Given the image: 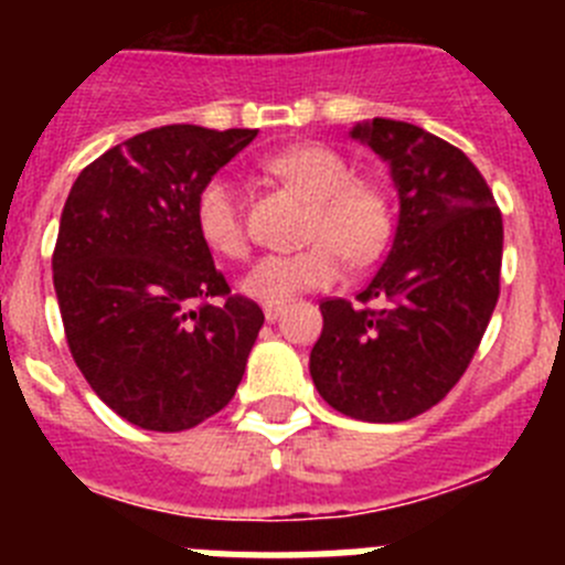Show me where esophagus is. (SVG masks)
Wrapping results in <instances>:
<instances>
[{"label":"esophagus","instance_id":"esophagus-1","mask_svg":"<svg viewBox=\"0 0 565 565\" xmlns=\"http://www.w3.org/2000/svg\"><path fill=\"white\" fill-rule=\"evenodd\" d=\"M263 313H266L268 322H274V319H279V313H282V302H268V306L263 308Z\"/></svg>","mask_w":565,"mask_h":565}]
</instances>
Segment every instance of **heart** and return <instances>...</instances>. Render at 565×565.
Returning <instances> with one entry per match:
<instances>
[{"label": "heart", "mask_w": 565, "mask_h": 565, "mask_svg": "<svg viewBox=\"0 0 565 565\" xmlns=\"http://www.w3.org/2000/svg\"><path fill=\"white\" fill-rule=\"evenodd\" d=\"M268 172L311 201L302 252L268 254L243 277L239 288L259 302H286L299 291H317L337 282L342 259L371 266L382 257L393 234L391 198L382 186L353 178L351 163L322 143H299L268 158ZM194 223L214 254L243 259L248 232L237 183L214 174L194 198Z\"/></svg>", "instance_id": "obj_1"}]
</instances>
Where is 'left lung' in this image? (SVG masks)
I'll return each instance as SVG.
<instances>
[{"instance_id":"obj_1","label":"left lung","mask_w":565,"mask_h":565,"mask_svg":"<svg viewBox=\"0 0 565 565\" xmlns=\"http://www.w3.org/2000/svg\"><path fill=\"white\" fill-rule=\"evenodd\" d=\"M351 135L391 163L402 209L356 306L319 302L311 376L344 416L407 422L456 387L481 344L501 294V209L476 163L416 124L373 118Z\"/></svg>"}]
</instances>
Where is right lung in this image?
Segmentation results:
<instances>
[{
    "mask_svg": "<svg viewBox=\"0 0 565 565\" xmlns=\"http://www.w3.org/2000/svg\"><path fill=\"white\" fill-rule=\"evenodd\" d=\"M257 129L169 124L82 169L62 209L53 286L70 353L135 427L181 433L232 402L263 311L232 294L194 198Z\"/></svg>",
    "mask_w": 565,
    "mask_h": 565,
    "instance_id": "add662e5",
    "label": "right lung"
}]
</instances>
